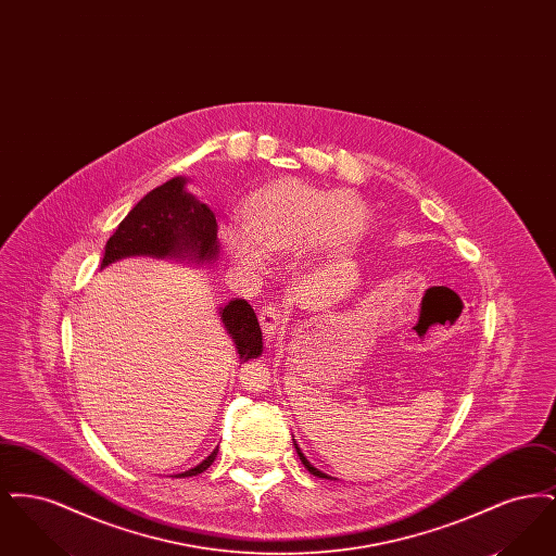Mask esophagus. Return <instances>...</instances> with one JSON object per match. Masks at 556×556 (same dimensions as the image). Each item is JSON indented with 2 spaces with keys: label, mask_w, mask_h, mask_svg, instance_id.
Here are the masks:
<instances>
[{
  "label": "esophagus",
  "mask_w": 556,
  "mask_h": 556,
  "mask_svg": "<svg viewBox=\"0 0 556 556\" xmlns=\"http://www.w3.org/2000/svg\"><path fill=\"white\" fill-rule=\"evenodd\" d=\"M258 320H261V327L266 336L273 338L283 329V325L288 320V313L279 302H266L258 313Z\"/></svg>",
  "instance_id": "34e87169"
}]
</instances>
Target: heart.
<instances>
[{
  "mask_svg": "<svg viewBox=\"0 0 556 556\" xmlns=\"http://www.w3.org/2000/svg\"><path fill=\"white\" fill-rule=\"evenodd\" d=\"M365 227L367 208L358 198L281 179L254 191L241 206V227L225 223L218 238L239 266L261 270L266 254L344 250Z\"/></svg>",
  "mask_w": 556,
  "mask_h": 556,
  "instance_id": "b5f03b06",
  "label": "heart"
}]
</instances>
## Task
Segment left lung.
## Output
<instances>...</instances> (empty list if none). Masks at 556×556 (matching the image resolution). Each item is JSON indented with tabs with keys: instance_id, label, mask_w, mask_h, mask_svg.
Here are the masks:
<instances>
[{
	"instance_id": "left-lung-1",
	"label": "left lung",
	"mask_w": 556,
	"mask_h": 556,
	"mask_svg": "<svg viewBox=\"0 0 556 556\" xmlns=\"http://www.w3.org/2000/svg\"><path fill=\"white\" fill-rule=\"evenodd\" d=\"M293 446H295V452H298V456H300V460H302V465H304V467H306V469H308V471H311V473H313V476L325 477V479H327V476H325V473H320V471H318V469H315V467H313V465H311V463H308V460H306V456H304V454H302V452H300V448H298V444H293Z\"/></svg>"
}]
</instances>
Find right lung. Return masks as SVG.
Instances as JSON below:
<instances>
[{"label":"right lung","instance_id":"1","mask_svg":"<svg viewBox=\"0 0 556 556\" xmlns=\"http://www.w3.org/2000/svg\"><path fill=\"white\" fill-rule=\"evenodd\" d=\"M186 179L175 177L141 198L114 236L108 239L102 268L125 256H191L211 261L218 252L216 216L186 191ZM220 318L227 333L233 338L241 363L261 356L263 331L256 313L245 300H231ZM218 448L206 460L177 477H191L206 471L214 463Z\"/></svg>","mask_w":556,"mask_h":556}]
</instances>
